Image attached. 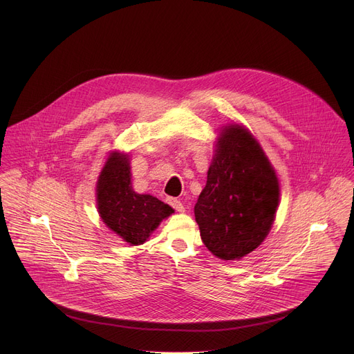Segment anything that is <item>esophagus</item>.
<instances>
[{
	"label": "esophagus",
	"instance_id": "1",
	"mask_svg": "<svg viewBox=\"0 0 354 354\" xmlns=\"http://www.w3.org/2000/svg\"><path fill=\"white\" fill-rule=\"evenodd\" d=\"M168 203H169L176 212H179V213H183V212H185V207H183L180 200L174 198V197H168Z\"/></svg>",
	"mask_w": 354,
	"mask_h": 354
}]
</instances>
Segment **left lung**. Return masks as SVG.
<instances>
[{
  "label": "left lung",
  "instance_id": "1",
  "mask_svg": "<svg viewBox=\"0 0 354 354\" xmlns=\"http://www.w3.org/2000/svg\"><path fill=\"white\" fill-rule=\"evenodd\" d=\"M214 153L194 217L212 254L238 261L268 236L279 206V179L258 140L241 124L221 129Z\"/></svg>",
  "mask_w": 354,
  "mask_h": 354
}]
</instances>
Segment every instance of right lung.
<instances>
[{
  "label": "right lung",
  "mask_w": 354,
  "mask_h": 354,
  "mask_svg": "<svg viewBox=\"0 0 354 354\" xmlns=\"http://www.w3.org/2000/svg\"><path fill=\"white\" fill-rule=\"evenodd\" d=\"M96 206L102 221L130 245H141L174 209L131 186L129 156L112 151L96 182Z\"/></svg>",
  "instance_id": "right-lung-1"
}]
</instances>
